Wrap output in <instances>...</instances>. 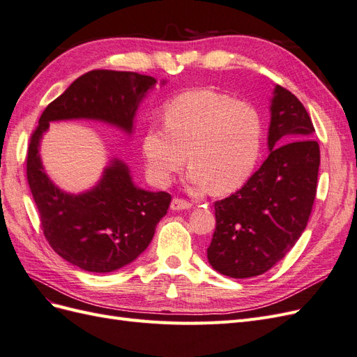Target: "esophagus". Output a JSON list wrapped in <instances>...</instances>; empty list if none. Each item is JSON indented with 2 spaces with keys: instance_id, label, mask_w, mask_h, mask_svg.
Segmentation results:
<instances>
[{
  "instance_id": "34e87169",
  "label": "esophagus",
  "mask_w": 357,
  "mask_h": 357,
  "mask_svg": "<svg viewBox=\"0 0 357 357\" xmlns=\"http://www.w3.org/2000/svg\"><path fill=\"white\" fill-rule=\"evenodd\" d=\"M192 208V204L186 199H181V198H174L171 201V210L178 211V210H189Z\"/></svg>"
}]
</instances>
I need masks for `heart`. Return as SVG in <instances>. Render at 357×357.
Masks as SVG:
<instances>
[{
  "instance_id": "1",
  "label": "heart",
  "mask_w": 357,
  "mask_h": 357,
  "mask_svg": "<svg viewBox=\"0 0 357 357\" xmlns=\"http://www.w3.org/2000/svg\"><path fill=\"white\" fill-rule=\"evenodd\" d=\"M165 126L143 137L150 174L167 185L188 162L189 183L215 193L240 189L261 158L264 121L256 107L213 89L183 92L165 107Z\"/></svg>"
}]
</instances>
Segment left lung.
<instances>
[{
    "label": "left lung",
    "instance_id": "obj_1",
    "mask_svg": "<svg viewBox=\"0 0 357 357\" xmlns=\"http://www.w3.org/2000/svg\"><path fill=\"white\" fill-rule=\"evenodd\" d=\"M305 107L282 86L271 100L266 160L234 195L214 202L210 265L248 278L271 269L304 232L316 198L319 143Z\"/></svg>",
    "mask_w": 357,
    "mask_h": 357
}]
</instances>
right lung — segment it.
Instances as JSON below:
<instances>
[{"instance_id":"1","label":"right lung","mask_w":357,"mask_h":357,"mask_svg":"<svg viewBox=\"0 0 357 357\" xmlns=\"http://www.w3.org/2000/svg\"><path fill=\"white\" fill-rule=\"evenodd\" d=\"M155 84V77L138 73H86L46 107L31 135L26 177L43 234L62 259L84 271L112 273L135 261L152 241L171 195L137 188L128 167L117 159L93 189L71 195L53 185L45 172L40 139L50 122L68 119H93L131 134L139 101Z\"/></svg>"}]
</instances>
